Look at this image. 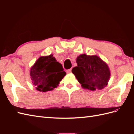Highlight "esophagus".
<instances>
[{"label": "esophagus", "instance_id": "esophagus-1", "mask_svg": "<svg viewBox=\"0 0 134 134\" xmlns=\"http://www.w3.org/2000/svg\"><path fill=\"white\" fill-rule=\"evenodd\" d=\"M66 73H70V72H71V69H68L66 70Z\"/></svg>", "mask_w": 134, "mask_h": 134}]
</instances>
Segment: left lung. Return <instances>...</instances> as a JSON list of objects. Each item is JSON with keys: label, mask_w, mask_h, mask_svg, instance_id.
<instances>
[{"label": "left lung", "mask_w": 134, "mask_h": 134, "mask_svg": "<svg viewBox=\"0 0 134 134\" xmlns=\"http://www.w3.org/2000/svg\"><path fill=\"white\" fill-rule=\"evenodd\" d=\"M76 62L78 66L72 68V72L82 87L95 91L107 86L110 71L107 65L98 56L82 54Z\"/></svg>", "instance_id": "1"}]
</instances>
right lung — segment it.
<instances>
[{
    "label": "right lung",
    "instance_id": "add662e5",
    "mask_svg": "<svg viewBox=\"0 0 134 134\" xmlns=\"http://www.w3.org/2000/svg\"><path fill=\"white\" fill-rule=\"evenodd\" d=\"M31 70L32 84L36 90L43 92L57 87L59 82L66 75L62 65L52 55L40 57Z\"/></svg>",
    "mask_w": 134,
    "mask_h": 134
}]
</instances>
